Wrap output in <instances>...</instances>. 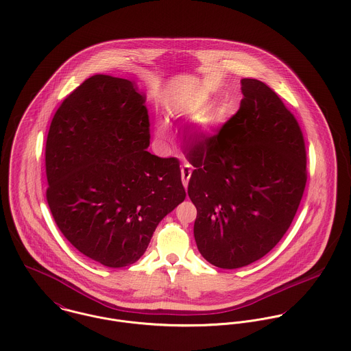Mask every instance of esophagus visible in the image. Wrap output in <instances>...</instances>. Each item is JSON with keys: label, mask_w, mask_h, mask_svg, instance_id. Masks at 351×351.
Returning a JSON list of instances; mask_svg holds the SVG:
<instances>
[{"label": "esophagus", "mask_w": 351, "mask_h": 351, "mask_svg": "<svg viewBox=\"0 0 351 351\" xmlns=\"http://www.w3.org/2000/svg\"><path fill=\"white\" fill-rule=\"evenodd\" d=\"M191 173H193L191 165H190V164H184V165L182 167V180H183V186H184L186 189H187V186H189V179H190Z\"/></svg>", "instance_id": "obj_1"}]
</instances>
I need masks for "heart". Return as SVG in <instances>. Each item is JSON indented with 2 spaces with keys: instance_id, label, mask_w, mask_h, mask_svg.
<instances>
[{
  "instance_id": "heart-1",
  "label": "heart",
  "mask_w": 351,
  "mask_h": 351,
  "mask_svg": "<svg viewBox=\"0 0 351 351\" xmlns=\"http://www.w3.org/2000/svg\"><path fill=\"white\" fill-rule=\"evenodd\" d=\"M157 132H158V136H160V137H165V136L168 134V128H167V125H160Z\"/></svg>"
}]
</instances>
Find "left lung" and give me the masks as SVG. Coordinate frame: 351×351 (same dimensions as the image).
I'll return each instance as SVG.
<instances>
[{
    "label": "left lung",
    "instance_id": "obj_1",
    "mask_svg": "<svg viewBox=\"0 0 351 351\" xmlns=\"http://www.w3.org/2000/svg\"><path fill=\"white\" fill-rule=\"evenodd\" d=\"M238 112L221 130L193 143L189 196L194 235L213 265H249L289 229L307 183L303 132L281 98L261 80H241Z\"/></svg>",
    "mask_w": 351,
    "mask_h": 351
}]
</instances>
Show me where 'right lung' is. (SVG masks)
Wrapping results in <instances>:
<instances>
[{"label": "right lung", "mask_w": 351, "mask_h": 351, "mask_svg": "<svg viewBox=\"0 0 351 351\" xmlns=\"http://www.w3.org/2000/svg\"><path fill=\"white\" fill-rule=\"evenodd\" d=\"M144 104L132 80L94 75L66 97L47 136L53 221L82 254L110 268L136 263L186 197L179 160L147 151Z\"/></svg>", "instance_id": "add662e5"}]
</instances>
